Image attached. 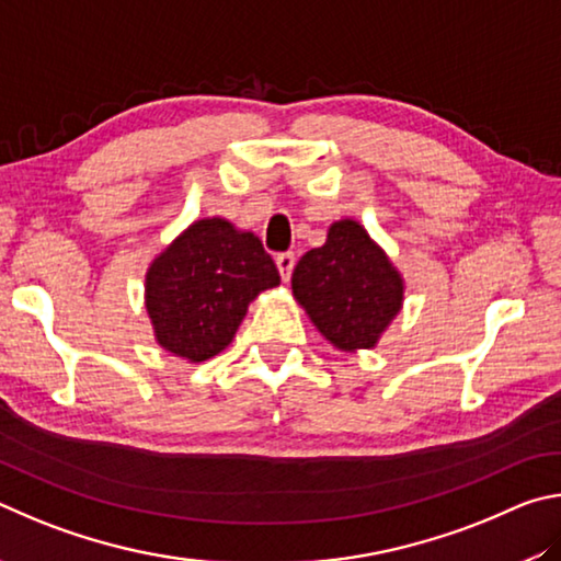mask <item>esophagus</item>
Wrapping results in <instances>:
<instances>
[{"mask_svg":"<svg viewBox=\"0 0 561 561\" xmlns=\"http://www.w3.org/2000/svg\"><path fill=\"white\" fill-rule=\"evenodd\" d=\"M275 265H278L280 278H283V280H288V278H290V273H293V268H296V253H293V251H288V253H278V255H275Z\"/></svg>","mask_w":561,"mask_h":561,"instance_id":"obj_1","label":"esophagus"}]
</instances>
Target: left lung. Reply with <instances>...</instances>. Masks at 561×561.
Here are the masks:
<instances>
[{"label": "left lung", "instance_id": "8db88e82", "mask_svg": "<svg viewBox=\"0 0 561 561\" xmlns=\"http://www.w3.org/2000/svg\"><path fill=\"white\" fill-rule=\"evenodd\" d=\"M293 296L342 352L371 350L404 306V278L365 226L340 219L293 271Z\"/></svg>", "mask_w": 561, "mask_h": 561}]
</instances>
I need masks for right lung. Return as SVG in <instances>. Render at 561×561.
<instances>
[{
  "label": "right lung",
  "instance_id": "1",
  "mask_svg": "<svg viewBox=\"0 0 561 561\" xmlns=\"http://www.w3.org/2000/svg\"><path fill=\"white\" fill-rule=\"evenodd\" d=\"M280 283L261 239L221 216L194 221L150 263L145 308L157 345L206 362L231 345L259 293Z\"/></svg>",
  "mask_w": 561,
  "mask_h": 561
}]
</instances>
